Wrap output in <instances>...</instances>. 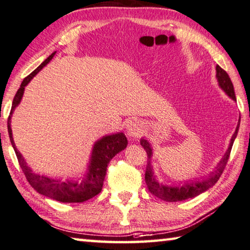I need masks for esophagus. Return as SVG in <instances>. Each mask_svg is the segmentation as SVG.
Masks as SVG:
<instances>
[{"instance_id": "obj_1", "label": "esophagus", "mask_w": 250, "mask_h": 250, "mask_svg": "<svg viewBox=\"0 0 250 250\" xmlns=\"http://www.w3.org/2000/svg\"><path fill=\"white\" fill-rule=\"evenodd\" d=\"M142 125L140 124L139 121H130L128 125H126V134H128L129 137H134V138H138L140 137V134H142Z\"/></svg>"}]
</instances>
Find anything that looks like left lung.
<instances>
[{
  "instance_id": "1",
  "label": "left lung",
  "mask_w": 250,
  "mask_h": 250,
  "mask_svg": "<svg viewBox=\"0 0 250 250\" xmlns=\"http://www.w3.org/2000/svg\"><path fill=\"white\" fill-rule=\"evenodd\" d=\"M216 71H217L216 77L218 79V82H219L220 88L223 89L225 92L232 99V100H236L235 90H233L232 82L230 80V78H229L228 73L226 72L224 69H221L219 65L216 66ZM239 124H240V119H239ZM239 124H238V125H237L236 131H235V133H233V136L231 138L230 145H229L227 152L225 153L224 158L221 159L219 164H218V166L216 167V170H213V172L210 173V176H209L207 179H205L204 181H196V182L192 181L185 186H180V187L165 186L162 184H159V182L156 180V177H154V175H153L151 165H150V159H151V156H152L151 146H150L148 141L145 139H141L140 144L145 148L146 154H148V162H146L145 179H146V187H148L149 191L156 197L160 198L161 200L169 201V203H173V201H181V200L189 199V198H193L198 195H200V193H203L204 191L208 190L209 188H211L212 186L215 185L218 180H219L221 173L224 172V170L226 168V165H227L229 156H230V151H231L233 141H235L237 132H238Z\"/></svg>"
}]
</instances>
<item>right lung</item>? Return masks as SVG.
Instances as JSON below:
<instances>
[{"label": "right lung", "mask_w": 250, "mask_h": 250, "mask_svg": "<svg viewBox=\"0 0 250 250\" xmlns=\"http://www.w3.org/2000/svg\"><path fill=\"white\" fill-rule=\"evenodd\" d=\"M52 53L46 60L41 63L32 73L24 78V80L21 83V86L18 90L17 94L13 99V104H12L11 112L9 119H7V130H9V136L11 144L13 146L15 154L18 157V161L20 167L22 168V171L26 177L29 184L37 190L39 193L49 198H52L54 200L61 201V203H84V201L91 199V198L97 196L99 192L102 190L104 186V177L106 173V167H108L110 160L116 156L118 152L124 150L128 140L124 133H117L112 136L104 137L102 139L96 142L93 146L92 157H91V164L89 166V172L86 173L85 178L81 181H60L53 180L50 178L40 176L31 171V169L27 167L24 159H23L22 154L18 151L17 146L14 145L13 137H12V129H11V114L13 113L20 101H21L23 92H24V86L31 81L35 74H37L43 66H45L47 63L52 60Z\"/></svg>", "instance_id": "right-lung-1"}]
</instances>
